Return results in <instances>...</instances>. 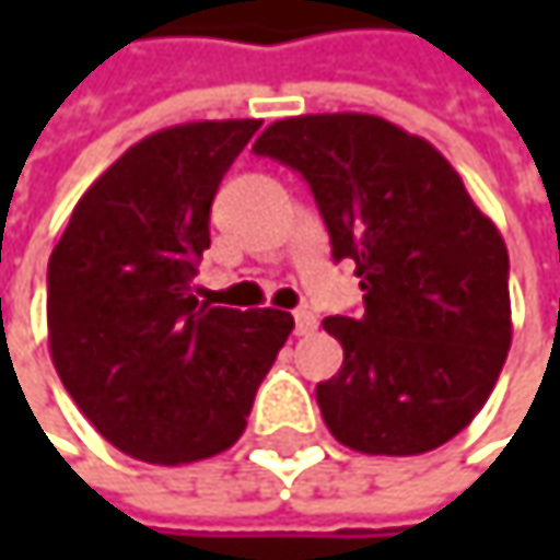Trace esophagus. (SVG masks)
<instances>
[{"label": "esophagus", "instance_id": "esophagus-1", "mask_svg": "<svg viewBox=\"0 0 560 560\" xmlns=\"http://www.w3.org/2000/svg\"><path fill=\"white\" fill-rule=\"evenodd\" d=\"M314 330H317L314 311H307V307L294 311V334H298V337H307V334H314Z\"/></svg>", "mask_w": 560, "mask_h": 560}]
</instances>
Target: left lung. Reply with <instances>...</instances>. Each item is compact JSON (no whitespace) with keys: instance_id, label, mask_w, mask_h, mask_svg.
I'll return each mask as SVG.
<instances>
[{"instance_id":"1","label":"left lung","mask_w":560,"mask_h":560,"mask_svg":"<svg viewBox=\"0 0 560 560\" xmlns=\"http://www.w3.org/2000/svg\"><path fill=\"white\" fill-rule=\"evenodd\" d=\"M317 200L363 314L324 317L343 366L317 386L330 434L360 454L447 444L487 405L512 343L509 253L460 174L424 139L366 113L272 122L253 145Z\"/></svg>"}]
</instances>
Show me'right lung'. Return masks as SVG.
I'll list each match as a JSON object with an SVG mask.
<instances>
[{
  "label": "right lung",
  "mask_w": 560,
  "mask_h": 560,
  "mask_svg": "<svg viewBox=\"0 0 560 560\" xmlns=\"http://www.w3.org/2000/svg\"><path fill=\"white\" fill-rule=\"evenodd\" d=\"M259 119L184 122L136 142L77 200L48 262V343L90 424L145 464L240 441L294 317L194 298L210 203Z\"/></svg>",
  "instance_id": "1"
}]
</instances>
